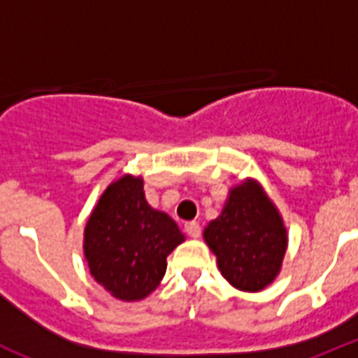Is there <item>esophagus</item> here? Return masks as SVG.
Wrapping results in <instances>:
<instances>
[{"label": "esophagus", "mask_w": 358, "mask_h": 358, "mask_svg": "<svg viewBox=\"0 0 358 358\" xmlns=\"http://www.w3.org/2000/svg\"><path fill=\"white\" fill-rule=\"evenodd\" d=\"M185 231L189 238H199V236H201V226H199V222H195V220L194 222L186 224Z\"/></svg>", "instance_id": "1"}]
</instances>
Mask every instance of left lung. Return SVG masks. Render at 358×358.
<instances>
[{"mask_svg": "<svg viewBox=\"0 0 358 358\" xmlns=\"http://www.w3.org/2000/svg\"><path fill=\"white\" fill-rule=\"evenodd\" d=\"M202 236L220 274L243 292H260L276 280L289 245L283 218L256 179L229 189L222 213Z\"/></svg>", "mask_w": 358, "mask_h": 358, "instance_id": "obj_1", "label": "left lung"}]
</instances>
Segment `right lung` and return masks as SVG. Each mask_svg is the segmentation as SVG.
I'll return each instance as SVG.
<instances>
[{"instance_id": "add662e5", "label": "right lung", "mask_w": 358, "mask_h": 358, "mask_svg": "<svg viewBox=\"0 0 358 358\" xmlns=\"http://www.w3.org/2000/svg\"><path fill=\"white\" fill-rule=\"evenodd\" d=\"M182 242L172 218L147 202L143 177L132 173L103 189L84 227L91 276L120 301H141L154 292L166 256Z\"/></svg>"}]
</instances>
